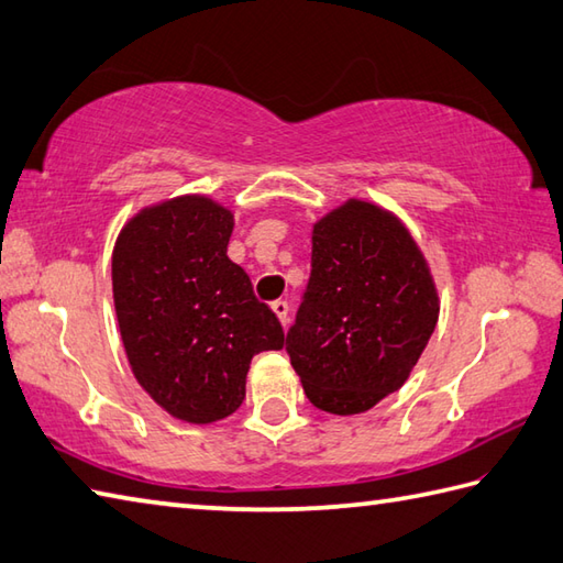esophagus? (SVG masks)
I'll use <instances>...</instances> for the list:
<instances>
[{
  "instance_id": "34e87169",
  "label": "esophagus",
  "mask_w": 563,
  "mask_h": 563,
  "mask_svg": "<svg viewBox=\"0 0 563 563\" xmlns=\"http://www.w3.org/2000/svg\"><path fill=\"white\" fill-rule=\"evenodd\" d=\"M271 310H273L275 314H278L283 327H288V310H290L288 302H285V300H275V302H271Z\"/></svg>"
}]
</instances>
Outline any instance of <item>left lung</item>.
Instances as JSON below:
<instances>
[{"instance_id": "8db88e82", "label": "left lung", "mask_w": 563, "mask_h": 563, "mask_svg": "<svg viewBox=\"0 0 563 563\" xmlns=\"http://www.w3.org/2000/svg\"><path fill=\"white\" fill-rule=\"evenodd\" d=\"M439 319L420 246L398 217L349 200L312 229V273L285 349L307 400L358 415L410 376Z\"/></svg>"}]
</instances>
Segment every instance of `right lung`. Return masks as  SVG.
<instances>
[{"instance_id": "add662e5", "label": "right lung", "mask_w": 563, "mask_h": 563, "mask_svg": "<svg viewBox=\"0 0 563 563\" xmlns=\"http://www.w3.org/2000/svg\"><path fill=\"white\" fill-rule=\"evenodd\" d=\"M234 214L205 195L141 209L112 253V288L129 366L175 420H224L246 398L261 351L285 344L278 317L229 261Z\"/></svg>"}]
</instances>
